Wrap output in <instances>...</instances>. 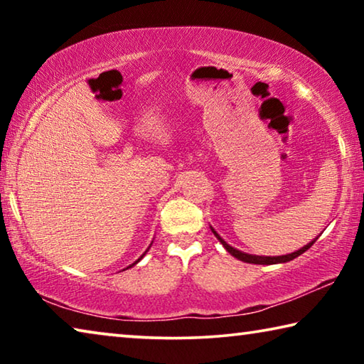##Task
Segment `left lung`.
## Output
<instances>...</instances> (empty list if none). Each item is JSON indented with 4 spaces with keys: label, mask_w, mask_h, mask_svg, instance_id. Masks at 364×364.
<instances>
[{
    "label": "left lung",
    "mask_w": 364,
    "mask_h": 364,
    "mask_svg": "<svg viewBox=\"0 0 364 364\" xmlns=\"http://www.w3.org/2000/svg\"><path fill=\"white\" fill-rule=\"evenodd\" d=\"M213 231V234L215 236H217V239L218 241L223 244V247L230 252V254L232 255V257H236V258H239V260H242V262H245V263H254V264H276V263H286V262H291V260H294V258H297L299 255H301L304 254V252H306L308 249L311 247L313 244H315V241H311L310 244L308 245H305V247H301L300 250H297V252H292V254H289V255H282V257H258V255H249V254H244V252H241V250H237V249H234V247H231L230 244H226L223 239H221L218 234H217V231L215 230H212Z\"/></svg>",
    "instance_id": "obj_1"
}]
</instances>
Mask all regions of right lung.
Returning a JSON list of instances; mask_svg holds the SVG:
<instances>
[{"instance_id": "obj_1", "label": "right lung", "mask_w": 364, "mask_h": 364, "mask_svg": "<svg viewBox=\"0 0 364 364\" xmlns=\"http://www.w3.org/2000/svg\"><path fill=\"white\" fill-rule=\"evenodd\" d=\"M141 258H143V257H141ZM141 258H139V260H141ZM139 260H136V262H134V263H133V264H136V263H138V262H139ZM133 264H130V267H133ZM130 267H128V268H130Z\"/></svg>"}]
</instances>
